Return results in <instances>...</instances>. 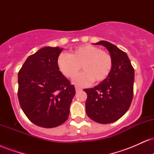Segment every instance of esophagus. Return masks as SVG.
<instances>
[{
	"instance_id": "esophagus-1",
	"label": "esophagus",
	"mask_w": 154,
	"mask_h": 154,
	"mask_svg": "<svg viewBox=\"0 0 154 154\" xmlns=\"http://www.w3.org/2000/svg\"><path fill=\"white\" fill-rule=\"evenodd\" d=\"M81 91V88H77V87H75V91H76V92H79V91Z\"/></svg>"
}]
</instances>
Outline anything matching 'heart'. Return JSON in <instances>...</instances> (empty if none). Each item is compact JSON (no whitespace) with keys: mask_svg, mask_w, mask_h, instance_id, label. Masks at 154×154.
Returning a JSON list of instances; mask_svg holds the SVG:
<instances>
[{"mask_svg":"<svg viewBox=\"0 0 154 154\" xmlns=\"http://www.w3.org/2000/svg\"><path fill=\"white\" fill-rule=\"evenodd\" d=\"M57 65L65 77L73 79L79 73L80 66L83 72L74 80L79 86L88 85L94 81L100 82L110 75L113 67L112 57L106 51L91 45L76 48L68 55L61 54Z\"/></svg>","mask_w":154,"mask_h":154,"instance_id":"1","label":"heart"}]
</instances>
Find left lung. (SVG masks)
<instances>
[{"mask_svg":"<svg viewBox=\"0 0 154 154\" xmlns=\"http://www.w3.org/2000/svg\"><path fill=\"white\" fill-rule=\"evenodd\" d=\"M94 45L106 48L113 59L110 75L93 88L85 89L87 115L100 124L116 122L122 116L131 104L133 97L135 71L128 55L114 44L101 40Z\"/></svg>","mask_w":154,"mask_h":154,"instance_id":"left-lung-1","label":"left lung"}]
</instances>
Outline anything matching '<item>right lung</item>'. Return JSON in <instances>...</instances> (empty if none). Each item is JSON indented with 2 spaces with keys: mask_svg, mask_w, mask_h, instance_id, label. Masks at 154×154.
<instances>
[{
  "mask_svg": "<svg viewBox=\"0 0 154 154\" xmlns=\"http://www.w3.org/2000/svg\"><path fill=\"white\" fill-rule=\"evenodd\" d=\"M63 48H42L26 59L18 73V98L32 123L45 128L68 119L75 88L60 72L57 59Z\"/></svg>",
  "mask_w": 154,
  "mask_h": 154,
  "instance_id": "obj_1",
  "label": "right lung"
}]
</instances>
